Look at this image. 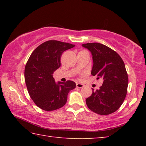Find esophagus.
<instances>
[{
    "label": "esophagus",
    "instance_id": "1",
    "mask_svg": "<svg viewBox=\"0 0 146 146\" xmlns=\"http://www.w3.org/2000/svg\"><path fill=\"white\" fill-rule=\"evenodd\" d=\"M76 88H82L84 86V85L82 84H80V83H76Z\"/></svg>",
    "mask_w": 146,
    "mask_h": 146
}]
</instances>
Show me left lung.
Masks as SVG:
<instances>
[{
    "mask_svg": "<svg viewBox=\"0 0 146 146\" xmlns=\"http://www.w3.org/2000/svg\"><path fill=\"white\" fill-rule=\"evenodd\" d=\"M93 56L91 75L102 78L99 90L94 91L86 98V104L92 111L107 115L116 111L127 94L128 76L125 64L120 55L104 44L93 42L82 44Z\"/></svg>",
    "mask_w": 146,
    "mask_h": 146,
    "instance_id": "1",
    "label": "left lung"
}]
</instances>
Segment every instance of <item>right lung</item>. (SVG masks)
I'll use <instances>...</instances> for the list:
<instances>
[{"instance_id":"add662e5","label":"right lung","mask_w":146,"mask_h":146,"mask_svg":"<svg viewBox=\"0 0 146 146\" xmlns=\"http://www.w3.org/2000/svg\"><path fill=\"white\" fill-rule=\"evenodd\" d=\"M73 47L70 43L48 40L38 46L29 56L24 70L26 87L31 99L42 110L49 111L63 107L68 93L75 88L73 81L56 82L53 76L60 66L62 54Z\"/></svg>"}]
</instances>
